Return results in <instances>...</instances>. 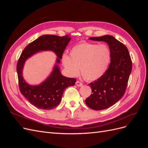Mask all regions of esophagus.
<instances>
[{
    "instance_id": "1",
    "label": "esophagus",
    "mask_w": 148,
    "mask_h": 148,
    "mask_svg": "<svg viewBox=\"0 0 148 148\" xmlns=\"http://www.w3.org/2000/svg\"><path fill=\"white\" fill-rule=\"evenodd\" d=\"M76 85L78 87H81L83 86V84L81 82H79V81H77V82H76Z\"/></svg>"
}]
</instances>
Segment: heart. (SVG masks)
Here are the masks:
<instances>
[{"instance_id": "b5f03b06", "label": "heart", "mask_w": 148, "mask_h": 148, "mask_svg": "<svg viewBox=\"0 0 148 148\" xmlns=\"http://www.w3.org/2000/svg\"><path fill=\"white\" fill-rule=\"evenodd\" d=\"M110 58L111 52L106 44L82 42L71 47L70 56L63 54L62 62L71 77H77L80 68L85 79L95 81L104 74Z\"/></svg>"}]
</instances>
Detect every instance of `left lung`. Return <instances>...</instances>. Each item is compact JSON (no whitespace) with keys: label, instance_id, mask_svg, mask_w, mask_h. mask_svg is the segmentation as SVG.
Listing matches in <instances>:
<instances>
[{"label":"left lung","instance_id":"1","mask_svg":"<svg viewBox=\"0 0 148 148\" xmlns=\"http://www.w3.org/2000/svg\"><path fill=\"white\" fill-rule=\"evenodd\" d=\"M89 39L106 42L111 52L108 69L101 78L88 84L92 93L85 100L89 108L104 110L114 105L124 95L132 72V62L127 47L112 36L104 35Z\"/></svg>","mask_w":148,"mask_h":148}]
</instances>
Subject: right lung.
I'll use <instances>...</instances> for the list:
<instances>
[{"mask_svg":"<svg viewBox=\"0 0 148 148\" xmlns=\"http://www.w3.org/2000/svg\"><path fill=\"white\" fill-rule=\"evenodd\" d=\"M69 35L58 36L45 34L39 37L26 46L18 61L16 71L21 93L26 99L38 109L51 110L60 104L65 89L74 86L77 80L62 75L59 64L62 54L70 41ZM42 51H52L58 57L53 71L42 83L36 85L28 84L23 77V70L25 61L36 53Z\"/></svg>","mask_w":148,"mask_h":148,"instance_id":"add662e5","label":"right lung"}]
</instances>
